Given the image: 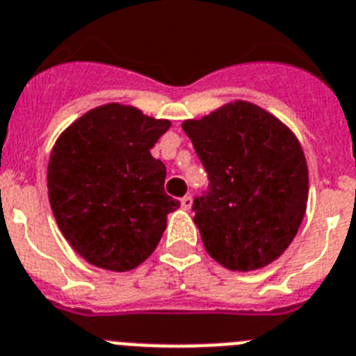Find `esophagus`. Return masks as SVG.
I'll use <instances>...</instances> for the list:
<instances>
[{
	"label": "esophagus",
	"mask_w": 356,
	"mask_h": 356,
	"mask_svg": "<svg viewBox=\"0 0 356 356\" xmlns=\"http://www.w3.org/2000/svg\"><path fill=\"white\" fill-rule=\"evenodd\" d=\"M191 202H193V199H191L190 195H184V197H182V199H181V206H182V208H184V209H190V208H191Z\"/></svg>",
	"instance_id": "esophagus-1"
}]
</instances>
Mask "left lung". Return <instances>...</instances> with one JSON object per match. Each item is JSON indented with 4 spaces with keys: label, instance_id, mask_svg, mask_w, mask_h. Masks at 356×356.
<instances>
[{
    "label": "left lung",
    "instance_id": "1",
    "mask_svg": "<svg viewBox=\"0 0 356 356\" xmlns=\"http://www.w3.org/2000/svg\"><path fill=\"white\" fill-rule=\"evenodd\" d=\"M182 131L208 172L193 222L208 254L229 270H256L283 254L308 200V166L298 138L249 102L224 105Z\"/></svg>",
    "mask_w": 356,
    "mask_h": 356
}]
</instances>
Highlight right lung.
Segmentation results:
<instances>
[{
	"label": "right lung",
	"mask_w": 356,
	"mask_h": 356,
	"mask_svg": "<svg viewBox=\"0 0 356 356\" xmlns=\"http://www.w3.org/2000/svg\"><path fill=\"white\" fill-rule=\"evenodd\" d=\"M170 129L129 105L86 113L55 143L48 197L70 245L95 267L125 272L159 243L166 215L181 206L166 195V166L150 148Z\"/></svg>",
	"instance_id": "obj_1"
}]
</instances>
